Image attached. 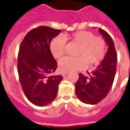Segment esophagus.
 Returning <instances> with one entry per match:
<instances>
[{
    "label": "esophagus",
    "mask_w": 130,
    "mask_h": 130,
    "mask_svg": "<svg viewBox=\"0 0 130 130\" xmlns=\"http://www.w3.org/2000/svg\"><path fill=\"white\" fill-rule=\"evenodd\" d=\"M67 73H68V72H62V74L63 76H66L67 74Z\"/></svg>",
    "instance_id": "obj_1"
}]
</instances>
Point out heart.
Listing matches in <instances>:
<instances>
[{
	"mask_svg": "<svg viewBox=\"0 0 130 130\" xmlns=\"http://www.w3.org/2000/svg\"><path fill=\"white\" fill-rule=\"evenodd\" d=\"M69 39L79 45L77 56L78 57H64L59 62V68L62 71L81 70L87 64L94 65L100 63L105 54L106 45L104 40L100 37H95L92 33L80 31L69 36H58L52 39L50 43V50L55 58L63 56L66 46V40Z\"/></svg>",
	"mask_w": 130,
	"mask_h": 130,
	"instance_id": "obj_1",
	"label": "heart"
}]
</instances>
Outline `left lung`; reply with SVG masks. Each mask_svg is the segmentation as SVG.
<instances>
[{"label": "left lung", "instance_id": "8db88e82", "mask_svg": "<svg viewBox=\"0 0 130 130\" xmlns=\"http://www.w3.org/2000/svg\"><path fill=\"white\" fill-rule=\"evenodd\" d=\"M108 46L107 52L101 64L89 75L79 74L75 85L76 94L80 101L86 104L98 103L107 96L113 83L116 72L118 56L111 37L107 32L99 29Z\"/></svg>", "mask_w": 130, "mask_h": 130}]
</instances>
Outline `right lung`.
<instances>
[{"mask_svg":"<svg viewBox=\"0 0 130 130\" xmlns=\"http://www.w3.org/2000/svg\"><path fill=\"white\" fill-rule=\"evenodd\" d=\"M61 30L40 26L28 32L21 44L17 70L24 94L36 106L50 104L57 96L61 75L52 76L57 62L50 43Z\"/></svg>","mask_w":130,"mask_h":130,"instance_id":"right-lung-1","label":"right lung"}]
</instances>
